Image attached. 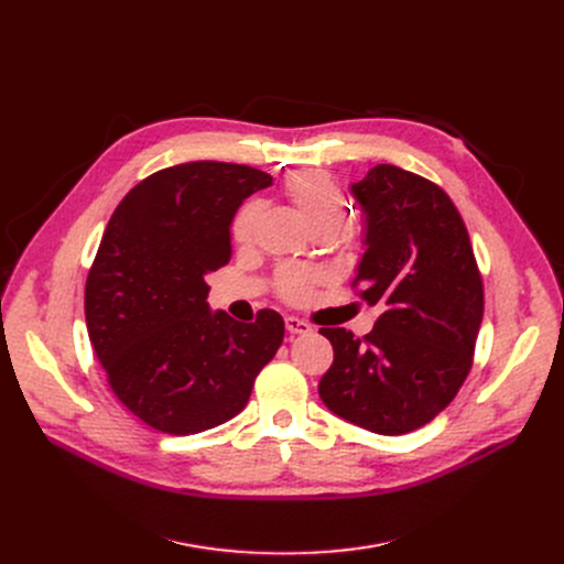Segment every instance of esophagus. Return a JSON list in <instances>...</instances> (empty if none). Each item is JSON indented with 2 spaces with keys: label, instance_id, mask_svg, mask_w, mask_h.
Masks as SVG:
<instances>
[{
  "label": "esophagus",
  "instance_id": "34e87169",
  "mask_svg": "<svg viewBox=\"0 0 564 564\" xmlns=\"http://www.w3.org/2000/svg\"><path fill=\"white\" fill-rule=\"evenodd\" d=\"M285 329H288L290 334H308L313 327H311L308 322H304V319H300V317L290 315V317H285Z\"/></svg>",
  "mask_w": 564,
  "mask_h": 564
}]
</instances>
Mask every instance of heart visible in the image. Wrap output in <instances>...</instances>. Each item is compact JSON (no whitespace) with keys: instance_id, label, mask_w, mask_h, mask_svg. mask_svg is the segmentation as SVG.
<instances>
[{"instance_id":"obj_1","label":"heart","mask_w":564,"mask_h":564,"mask_svg":"<svg viewBox=\"0 0 564 564\" xmlns=\"http://www.w3.org/2000/svg\"><path fill=\"white\" fill-rule=\"evenodd\" d=\"M285 192L292 198V203L300 207V213L304 215L306 224L315 235H334L343 242L351 240V232L343 228L347 219V200L343 192L338 189L334 177L327 171H300L288 177ZM260 203L249 200L240 213L235 217L232 224V235L235 240L249 242L251 235L256 230V224L260 219ZM315 281V274L311 270H302V267H288V270L281 272L279 288L285 300L300 302L304 300L311 285Z\"/></svg>"}]
</instances>
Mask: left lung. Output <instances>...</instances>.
<instances>
[{
  "instance_id": "8db88e82",
  "label": "left lung",
  "mask_w": 564,
  "mask_h": 564,
  "mask_svg": "<svg viewBox=\"0 0 564 564\" xmlns=\"http://www.w3.org/2000/svg\"><path fill=\"white\" fill-rule=\"evenodd\" d=\"M349 194L364 213L359 297L379 306L361 340L319 329L334 364L319 398L336 416L377 434H406L446 409L464 383L485 294L466 226L438 185L393 164L372 166Z\"/></svg>"
}]
</instances>
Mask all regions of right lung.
I'll return each mask as SVG.
<instances>
[{"label": "right lung", "instance_id": "1", "mask_svg": "<svg viewBox=\"0 0 564 564\" xmlns=\"http://www.w3.org/2000/svg\"><path fill=\"white\" fill-rule=\"evenodd\" d=\"M272 175L187 162L148 175L118 203L86 279L84 313L116 398L166 434H196L240 413L283 343L276 311L232 319L207 304L205 276L230 258V224Z\"/></svg>", "mask_w": 564, "mask_h": 564}]
</instances>
